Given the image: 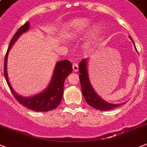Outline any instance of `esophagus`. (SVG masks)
<instances>
[{
	"label": "esophagus",
	"instance_id": "1",
	"mask_svg": "<svg viewBox=\"0 0 147 147\" xmlns=\"http://www.w3.org/2000/svg\"><path fill=\"white\" fill-rule=\"evenodd\" d=\"M73 69L74 71H77L79 70V65L76 63H73Z\"/></svg>",
	"mask_w": 147,
	"mask_h": 147
}]
</instances>
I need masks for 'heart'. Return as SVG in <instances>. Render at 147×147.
Instances as JSON below:
<instances>
[{
    "label": "heart",
    "instance_id": "1",
    "mask_svg": "<svg viewBox=\"0 0 147 147\" xmlns=\"http://www.w3.org/2000/svg\"><path fill=\"white\" fill-rule=\"evenodd\" d=\"M90 25V21L87 19L81 18L73 20L68 26L67 37L70 38H77L82 36L87 30ZM99 29L97 26H94L90 30V40L95 39L98 34Z\"/></svg>",
    "mask_w": 147,
    "mask_h": 147
}]
</instances>
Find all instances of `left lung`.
I'll return each mask as SVG.
<instances>
[{"label": "left lung", "mask_w": 147, "mask_h": 147, "mask_svg": "<svg viewBox=\"0 0 147 147\" xmlns=\"http://www.w3.org/2000/svg\"><path fill=\"white\" fill-rule=\"evenodd\" d=\"M130 39H131V38H130ZM79 71L80 73L79 80H80L81 87H82V92L84 99L90 106L95 108V109L100 110V111H109V110L118 107V106H121V104H122V103L112 104V103H107L95 92V90H93L92 85L90 84V79H89L86 59H84L79 63Z\"/></svg>", "instance_id": "8db88e82"}]
</instances>
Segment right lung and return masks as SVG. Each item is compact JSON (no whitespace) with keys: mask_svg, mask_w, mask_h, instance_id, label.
<instances>
[{"mask_svg":"<svg viewBox=\"0 0 147 147\" xmlns=\"http://www.w3.org/2000/svg\"><path fill=\"white\" fill-rule=\"evenodd\" d=\"M29 22H27L22 26L18 29L14 36L12 37L9 48L5 56L4 61V76L6 80L8 85L11 92L13 94L16 100L30 110L35 111H49L53 110L58 106L63 98V89H64V82L68 74H70L73 71L72 65L68 60H62L57 62L55 66L54 74L52 78L51 82L47 89L41 93L30 98H24L17 95L14 90L12 89L10 83L8 79L7 75V57L9 50L11 48V46L14 44L22 33H25L29 29Z\"/></svg>","mask_w":147,"mask_h":147,"instance_id":"right-lung-1","label":"right lung"}]
</instances>
